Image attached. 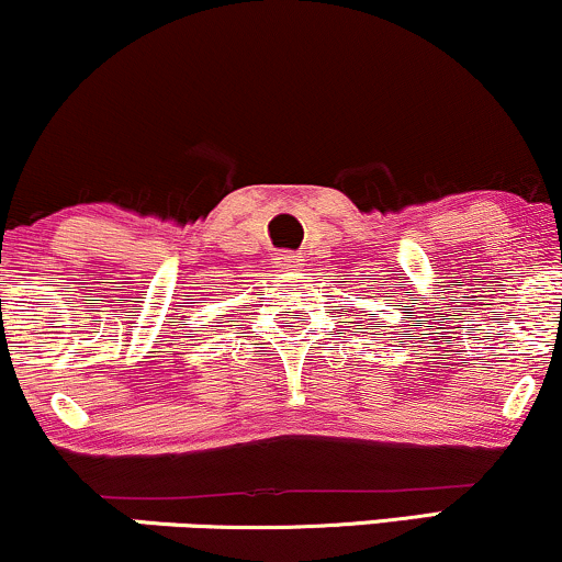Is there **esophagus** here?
<instances>
[{"instance_id": "34e87169", "label": "esophagus", "mask_w": 562, "mask_h": 562, "mask_svg": "<svg viewBox=\"0 0 562 562\" xmlns=\"http://www.w3.org/2000/svg\"><path fill=\"white\" fill-rule=\"evenodd\" d=\"M301 256L299 254H293V250H280V254H274V259H272V263L277 269H280V272H295V269L301 267Z\"/></svg>"}]
</instances>
